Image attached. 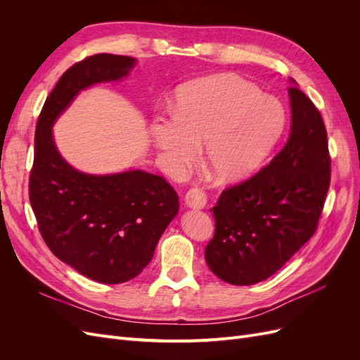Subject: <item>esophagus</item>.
Returning <instances> with one entry per match:
<instances>
[{
	"instance_id": "34e87169",
	"label": "esophagus",
	"mask_w": 360,
	"mask_h": 360,
	"mask_svg": "<svg viewBox=\"0 0 360 360\" xmlns=\"http://www.w3.org/2000/svg\"><path fill=\"white\" fill-rule=\"evenodd\" d=\"M184 202L192 209H202L207 204V197L200 188H192L184 195Z\"/></svg>"
}]
</instances>
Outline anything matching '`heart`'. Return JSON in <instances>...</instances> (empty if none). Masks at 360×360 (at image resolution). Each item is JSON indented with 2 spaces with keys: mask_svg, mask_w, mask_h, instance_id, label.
<instances>
[{
  "mask_svg": "<svg viewBox=\"0 0 360 360\" xmlns=\"http://www.w3.org/2000/svg\"><path fill=\"white\" fill-rule=\"evenodd\" d=\"M285 127V111L274 97L233 75L212 76L184 85L174 102V115L151 124V138L172 171H183L198 158L221 181H236L258 169Z\"/></svg>",
  "mask_w": 360,
  "mask_h": 360,
  "instance_id": "1",
  "label": "heart"
}]
</instances>
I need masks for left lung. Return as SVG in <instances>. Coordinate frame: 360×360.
Wrapping results in <instances>:
<instances>
[{
	"label": "left lung",
	"instance_id": "1",
	"mask_svg": "<svg viewBox=\"0 0 360 360\" xmlns=\"http://www.w3.org/2000/svg\"><path fill=\"white\" fill-rule=\"evenodd\" d=\"M288 94L287 144L252 177L224 189L212 209L216 228L205 261L228 284L267 279L317 230L330 186L328 132L307 94L296 85Z\"/></svg>",
	"mask_w": 360,
	"mask_h": 360
}]
</instances>
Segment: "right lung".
I'll return each mask as SVG.
<instances>
[{
  "label": "right lung",
  "instance_id": "right-lung-1",
  "mask_svg": "<svg viewBox=\"0 0 360 360\" xmlns=\"http://www.w3.org/2000/svg\"><path fill=\"white\" fill-rule=\"evenodd\" d=\"M135 58L96 53L63 73L41 108L30 172V202L52 254L102 284L138 276L179 212V195L160 176L126 171L91 176L73 169L52 139V124L81 90L118 81Z\"/></svg>",
  "mask_w": 360,
  "mask_h": 360
}]
</instances>
